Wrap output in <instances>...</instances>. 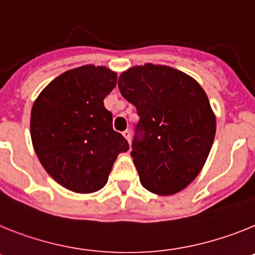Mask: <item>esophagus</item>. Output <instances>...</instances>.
<instances>
[{"label":"esophagus","instance_id":"1","mask_svg":"<svg viewBox=\"0 0 255 255\" xmlns=\"http://www.w3.org/2000/svg\"><path fill=\"white\" fill-rule=\"evenodd\" d=\"M123 136H125V138L128 142H130V130H125V132H123Z\"/></svg>","mask_w":255,"mask_h":255}]
</instances>
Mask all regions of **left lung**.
Listing matches in <instances>:
<instances>
[{
    "label": "left lung",
    "instance_id": "left-lung-1",
    "mask_svg": "<svg viewBox=\"0 0 255 255\" xmlns=\"http://www.w3.org/2000/svg\"><path fill=\"white\" fill-rule=\"evenodd\" d=\"M122 96L136 106L130 156L146 190L172 195L196 178L216 134L204 90L185 73L146 64L122 73Z\"/></svg>",
    "mask_w": 255,
    "mask_h": 255
}]
</instances>
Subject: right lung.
Wrapping results in <instances>:
<instances>
[{
	"instance_id": "1",
	"label": "right lung",
	"mask_w": 255,
	"mask_h": 255,
	"mask_svg": "<svg viewBox=\"0 0 255 255\" xmlns=\"http://www.w3.org/2000/svg\"><path fill=\"white\" fill-rule=\"evenodd\" d=\"M115 85L114 72L85 65L59 75L33 104L35 154L46 172L70 191L103 189L117 156L129 149L104 106Z\"/></svg>"
}]
</instances>
